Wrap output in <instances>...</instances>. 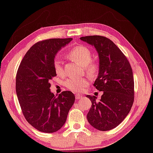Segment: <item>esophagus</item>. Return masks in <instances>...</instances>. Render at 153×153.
Here are the masks:
<instances>
[{
  "instance_id": "esophagus-1",
  "label": "esophagus",
  "mask_w": 153,
  "mask_h": 153,
  "mask_svg": "<svg viewBox=\"0 0 153 153\" xmlns=\"http://www.w3.org/2000/svg\"><path fill=\"white\" fill-rule=\"evenodd\" d=\"M82 97V95H79V94H76V100L80 99Z\"/></svg>"
}]
</instances>
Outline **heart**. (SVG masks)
I'll list each match as a JSON object with an SVG mask.
<instances>
[{"label": "heart", "mask_w": 153, "mask_h": 153, "mask_svg": "<svg viewBox=\"0 0 153 153\" xmlns=\"http://www.w3.org/2000/svg\"><path fill=\"white\" fill-rule=\"evenodd\" d=\"M67 56L71 60L74 61L79 65L84 66V69L86 72L91 76H96L99 71V65L96 61L91 60L92 54L91 50L84 46H77L73 48L67 53ZM54 71L58 76H63L65 75V71L62 66V61L59 58L54 59L53 62ZM89 84L87 77L76 78L71 77L67 79L65 82V86L68 89L73 92H81L84 88Z\"/></svg>", "instance_id": "b5f03b06"}]
</instances>
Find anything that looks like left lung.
Instances as JSON below:
<instances>
[{"mask_svg": "<svg viewBox=\"0 0 153 153\" xmlns=\"http://www.w3.org/2000/svg\"><path fill=\"white\" fill-rule=\"evenodd\" d=\"M80 40L94 47L98 53L99 74L93 86L103 91L99 102L94 95H86L92 103L87 120L99 131H109L125 119L133 106V71L126 57L108 38L89 36Z\"/></svg>", "mask_w": 153, "mask_h": 153, "instance_id": "left-lung-1", "label": "left lung"}]
</instances>
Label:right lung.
Wrapping results in <instances>:
<instances>
[{"label": "right lung", "mask_w": 153, "mask_h": 153, "mask_svg": "<svg viewBox=\"0 0 153 153\" xmlns=\"http://www.w3.org/2000/svg\"><path fill=\"white\" fill-rule=\"evenodd\" d=\"M72 38H53L40 41L27 52L18 68L16 91L26 120L40 132L58 131L67 120L75 102L71 91L54 95L50 80L56 76L53 62L59 50Z\"/></svg>", "instance_id": "right-lung-1"}]
</instances>
